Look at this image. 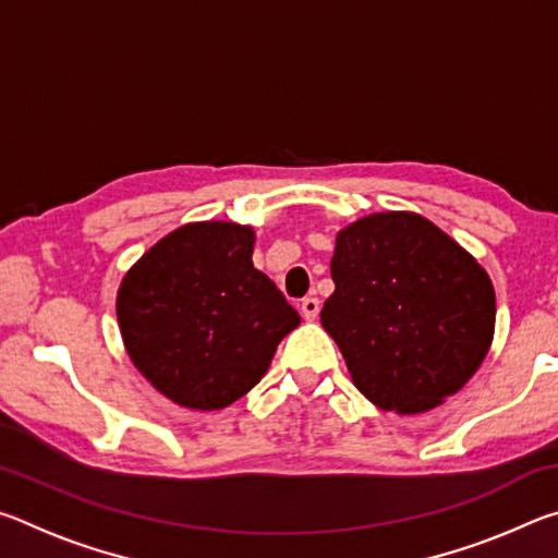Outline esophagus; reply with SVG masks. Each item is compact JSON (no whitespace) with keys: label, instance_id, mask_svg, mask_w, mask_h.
Here are the masks:
<instances>
[{"label":"esophagus","instance_id":"1","mask_svg":"<svg viewBox=\"0 0 558 558\" xmlns=\"http://www.w3.org/2000/svg\"><path fill=\"white\" fill-rule=\"evenodd\" d=\"M300 310H302V317H305V319H315L319 315V300L317 298H305L300 302Z\"/></svg>","mask_w":558,"mask_h":558}]
</instances>
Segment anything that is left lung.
Returning a JSON list of instances; mask_svg holds the SVG:
<instances>
[{
  "label": "left lung",
  "mask_w": 558,
  "mask_h": 558,
  "mask_svg": "<svg viewBox=\"0 0 558 558\" xmlns=\"http://www.w3.org/2000/svg\"><path fill=\"white\" fill-rule=\"evenodd\" d=\"M332 280L323 327L379 409L428 411L483 364L495 332L493 282L423 216L386 211L347 226Z\"/></svg>",
  "instance_id": "obj_1"
}]
</instances>
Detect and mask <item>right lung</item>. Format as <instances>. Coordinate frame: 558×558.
<instances>
[{
	"label": "right lung",
	"instance_id": "add662e5",
	"mask_svg": "<svg viewBox=\"0 0 558 558\" xmlns=\"http://www.w3.org/2000/svg\"><path fill=\"white\" fill-rule=\"evenodd\" d=\"M251 256L248 226L189 223L153 245L122 280V342L132 364L174 403L216 411L241 399L300 325Z\"/></svg>",
	"mask_w": 558,
	"mask_h": 558
}]
</instances>
